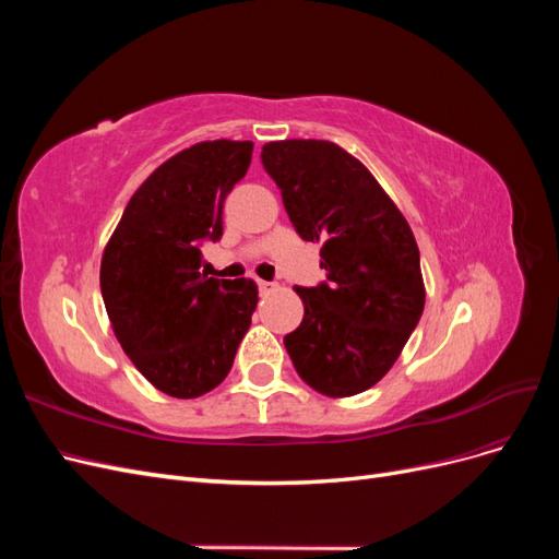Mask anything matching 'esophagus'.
<instances>
[{"instance_id":"obj_1","label":"esophagus","mask_w":559,"mask_h":559,"mask_svg":"<svg viewBox=\"0 0 559 559\" xmlns=\"http://www.w3.org/2000/svg\"><path fill=\"white\" fill-rule=\"evenodd\" d=\"M259 289H261V294H267V292L275 289V284L273 282H265V280H259Z\"/></svg>"}]
</instances>
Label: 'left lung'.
<instances>
[{
	"instance_id": "left-lung-1",
	"label": "left lung",
	"mask_w": 559,
	"mask_h": 559,
	"mask_svg": "<svg viewBox=\"0 0 559 559\" xmlns=\"http://www.w3.org/2000/svg\"><path fill=\"white\" fill-rule=\"evenodd\" d=\"M267 175L302 240L319 242L326 282L306 289L300 326L284 337L314 392L345 399L380 382L425 310L415 235L368 167L326 140L267 142Z\"/></svg>"
}]
</instances>
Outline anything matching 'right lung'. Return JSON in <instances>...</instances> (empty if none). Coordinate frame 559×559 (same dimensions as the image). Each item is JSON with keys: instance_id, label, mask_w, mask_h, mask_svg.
<instances>
[{"instance_id": "1", "label": "right lung", "mask_w": 559, "mask_h": 559, "mask_svg": "<svg viewBox=\"0 0 559 559\" xmlns=\"http://www.w3.org/2000/svg\"><path fill=\"white\" fill-rule=\"evenodd\" d=\"M251 142H198L138 191L105 247L99 289L116 341L158 392L198 399L224 382L259 302L251 280L200 273L205 240L224 233V200L251 163Z\"/></svg>"}]
</instances>
